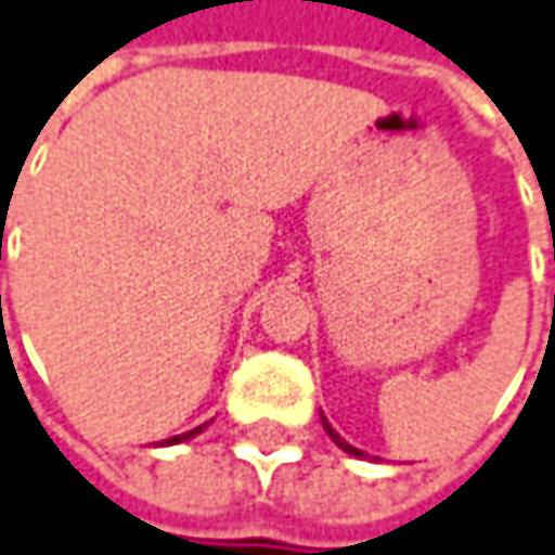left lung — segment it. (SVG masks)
<instances>
[{"mask_svg":"<svg viewBox=\"0 0 555 555\" xmlns=\"http://www.w3.org/2000/svg\"><path fill=\"white\" fill-rule=\"evenodd\" d=\"M323 430H326V434H330V440L336 442V446H339V449H343V452H348V455H358V459H361V455H364V452H361V449H354V446H351V442H345L343 437H339V434H336V430H333V424H330V421H326V417H323Z\"/></svg>","mask_w":555,"mask_h":555,"instance_id":"1","label":"left lung"}]
</instances>
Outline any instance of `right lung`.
<instances>
[{
  "instance_id": "add662e5",
  "label": "right lung",
  "mask_w": 555,
  "mask_h": 555,
  "mask_svg": "<svg viewBox=\"0 0 555 555\" xmlns=\"http://www.w3.org/2000/svg\"><path fill=\"white\" fill-rule=\"evenodd\" d=\"M204 427H207V424H201V427H194V430H188V434H179V437H169V440H163V442H159V446H176V442L194 440V437H197V434H201Z\"/></svg>"
}]
</instances>
